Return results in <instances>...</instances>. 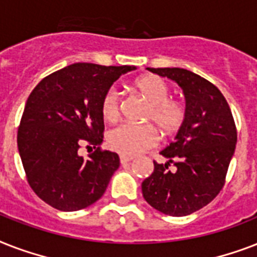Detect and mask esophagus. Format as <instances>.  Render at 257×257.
<instances>
[{"label": "esophagus", "mask_w": 257, "mask_h": 257, "mask_svg": "<svg viewBox=\"0 0 257 257\" xmlns=\"http://www.w3.org/2000/svg\"><path fill=\"white\" fill-rule=\"evenodd\" d=\"M132 160H133L132 156H126V155H121V156H120L121 164H126V163H131Z\"/></svg>", "instance_id": "obj_1"}]
</instances>
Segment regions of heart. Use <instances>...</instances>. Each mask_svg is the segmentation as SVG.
<instances>
[{"mask_svg":"<svg viewBox=\"0 0 257 257\" xmlns=\"http://www.w3.org/2000/svg\"><path fill=\"white\" fill-rule=\"evenodd\" d=\"M136 88L147 98L149 109L145 118L155 124L164 133H173L183 125L187 110L183 102L171 100L168 84L157 76H145L136 81ZM101 113L105 120L114 122L120 117V93L112 86L105 92L101 100ZM159 143V135L151 124H121L109 131L108 145L113 151L136 156Z\"/></svg>","mask_w":257,"mask_h":257,"instance_id":"b5f03b06","label":"heart"}]
</instances>
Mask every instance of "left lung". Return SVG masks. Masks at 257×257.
<instances>
[{
    "label": "left lung",
    "instance_id": "obj_1",
    "mask_svg": "<svg viewBox=\"0 0 257 257\" xmlns=\"http://www.w3.org/2000/svg\"><path fill=\"white\" fill-rule=\"evenodd\" d=\"M181 88L187 116L175 141L161 151L165 164L143 181L147 203L161 213L187 216L219 195L235 153L237 133L227 100L213 84L181 68H147ZM175 165V171L168 167Z\"/></svg>",
    "mask_w": 257,
    "mask_h": 257
}]
</instances>
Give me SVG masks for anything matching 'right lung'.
Segmentation results:
<instances>
[{"label":"right lung","instance_id":"right-lung-1","mask_svg":"<svg viewBox=\"0 0 257 257\" xmlns=\"http://www.w3.org/2000/svg\"><path fill=\"white\" fill-rule=\"evenodd\" d=\"M136 66L78 62L38 82L26 101L17 145L34 193L58 211L96 203L120 167L118 155L97 148L102 143L101 100L120 76ZM81 145L96 149L88 159Z\"/></svg>","mask_w":257,"mask_h":257}]
</instances>
